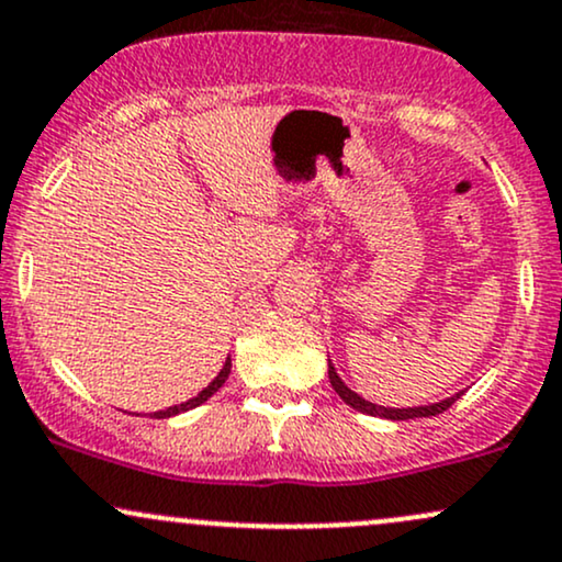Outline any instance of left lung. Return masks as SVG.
I'll use <instances>...</instances> for the list:
<instances>
[{
  "label": "left lung",
  "instance_id": "1",
  "mask_svg": "<svg viewBox=\"0 0 562 562\" xmlns=\"http://www.w3.org/2000/svg\"><path fill=\"white\" fill-rule=\"evenodd\" d=\"M328 381H331L334 392L339 394L341 400L347 402L349 407H355L358 413H366V415H379V418H389V420H411V418H428V415H439L445 413L447 407H452V402L460 400V394H452V397L447 400H439V402H431V405H418V407H384V405H375V402H368L362 400L358 392H352L345 381L339 379V373H336L334 362L328 360Z\"/></svg>",
  "mask_w": 562,
  "mask_h": 562
}]
</instances>
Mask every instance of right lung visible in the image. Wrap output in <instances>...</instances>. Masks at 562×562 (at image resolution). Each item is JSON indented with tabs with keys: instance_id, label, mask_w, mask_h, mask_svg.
<instances>
[{
	"instance_id": "add662e5",
	"label": "right lung",
	"mask_w": 562,
	"mask_h": 562,
	"mask_svg": "<svg viewBox=\"0 0 562 562\" xmlns=\"http://www.w3.org/2000/svg\"><path fill=\"white\" fill-rule=\"evenodd\" d=\"M228 373H231V358H226V362H223V368H221V373H217L215 379L210 381V384L204 386L200 394H196V397H191V400H187V402H181V405H173V407H168V411H157V413H151V418H170V415L187 413V411H191V407H200L202 402H207V400L213 397V394L217 392V389H221L223 384H226Z\"/></svg>"
}]
</instances>
